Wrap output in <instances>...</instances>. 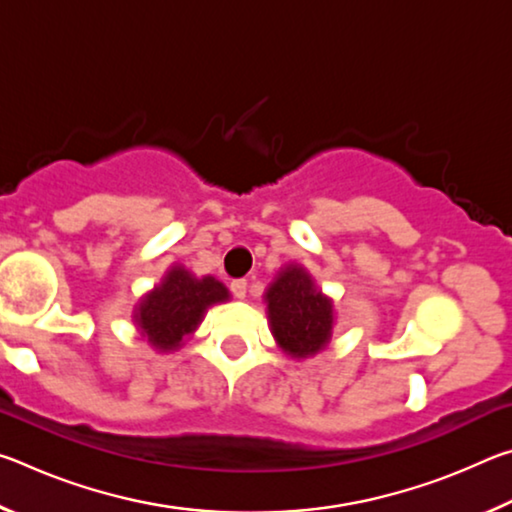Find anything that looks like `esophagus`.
<instances>
[{"instance_id": "1", "label": "esophagus", "mask_w": 512, "mask_h": 512, "mask_svg": "<svg viewBox=\"0 0 512 512\" xmlns=\"http://www.w3.org/2000/svg\"><path fill=\"white\" fill-rule=\"evenodd\" d=\"M246 287H248V282H246V280H232V282H230V291H232V296L239 298V300H244V298H246Z\"/></svg>"}]
</instances>
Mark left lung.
<instances>
[{
	"instance_id": "8db88e82",
	"label": "left lung",
	"mask_w": 512,
	"mask_h": 512,
	"mask_svg": "<svg viewBox=\"0 0 512 512\" xmlns=\"http://www.w3.org/2000/svg\"><path fill=\"white\" fill-rule=\"evenodd\" d=\"M264 302L277 348L291 359L316 357L332 341L334 300L302 264H284L264 291Z\"/></svg>"
}]
</instances>
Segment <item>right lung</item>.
Returning a JSON list of instances; mask_svg holds the SVG:
<instances>
[{"label":"right lung","mask_w":512,"mask_h":512,"mask_svg":"<svg viewBox=\"0 0 512 512\" xmlns=\"http://www.w3.org/2000/svg\"><path fill=\"white\" fill-rule=\"evenodd\" d=\"M228 300L230 291L216 277H196L183 264H173L137 302L133 323L155 352H176L203 323L207 309Z\"/></svg>","instance_id":"1"}]
</instances>
